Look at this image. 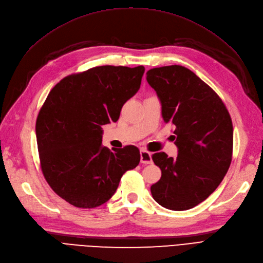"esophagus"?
Instances as JSON below:
<instances>
[{"label": "esophagus", "instance_id": "obj_1", "mask_svg": "<svg viewBox=\"0 0 263 263\" xmlns=\"http://www.w3.org/2000/svg\"><path fill=\"white\" fill-rule=\"evenodd\" d=\"M140 162L144 164H150L153 162V158H151V154L148 153L147 150H140Z\"/></svg>", "mask_w": 263, "mask_h": 263}]
</instances>
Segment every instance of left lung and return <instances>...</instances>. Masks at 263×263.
<instances>
[{"label": "left lung", "instance_id": "8db88e82", "mask_svg": "<svg viewBox=\"0 0 263 263\" xmlns=\"http://www.w3.org/2000/svg\"><path fill=\"white\" fill-rule=\"evenodd\" d=\"M147 82L161 103L164 123L173 132L178 157L153 155L161 178L150 191L155 201L172 211H186L205 201L226 176L233 156V123L215 91L190 69H150Z\"/></svg>", "mask_w": 263, "mask_h": 263}]
</instances>
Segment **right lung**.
Returning <instances> with one entry per match:
<instances>
[{"label": "right lung", "instance_id": "right-lung-1", "mask_svg": "<svg viewBox=\"0 0 263 263\" xmlns=\"http://www.w3.org/2000/svg\"><path fill=\"white\" fill-rule=\"evenodd\" d=\"M142 66L95 67L54 85L36 121L46 181L63 200L93 209L114 195L127 170L140 161L139 149L102 146L103 126L117 122L123 105L139 90Z\"/></svg>", "mask_w": 263, "mask_h": 263}]
</instances>
